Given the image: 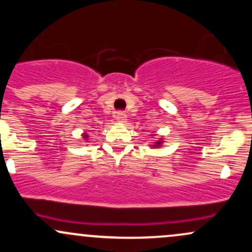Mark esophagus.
I'll return each instance as SVG.
<instances>
[{
	"label": "esophagus",
	"mask_w": 252,
	"mask_h": 252,
	"mask_svg": "<svg viewBox=\"0 0 252 252\" xmlns=\"http://www.w3.org/2000/svg\"><path fill=\"white\" fill-rule=\"evenodd\" d=\"M116 120H117V122H120V123H126V112L118 111L116 114Z\"/></svg>",
	"instance_id": "1"
}]
</instances>
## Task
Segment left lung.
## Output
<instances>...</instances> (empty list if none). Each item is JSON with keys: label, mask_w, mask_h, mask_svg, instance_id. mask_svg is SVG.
Listing matches in <instances>:
<instances>
[{"label": "left lung", "mask_w": 252, "mask_h": 252, "mask_svg": "<svg viewBox=\"0 0 252 252\" xmlns=\"http://www.w3.org/2000/svg\"><path fill=\"white\" fill-rule=\"evenodd\" d=\"M162 143H163V138H158V141H156V142H154V144H152V148H160L161 146H162Z\"/></svg>", "instance_id": "8db88e82"}]
</instances>
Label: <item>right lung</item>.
Instances as JSON below:
<instances>
[{
  "label": "right lung",
  "instance_id": "right-lung-1",
  "mask_svg": "<svg viewBox=\"0 0 252 252\" xmlns=\"http://www.w3.org/2000/svg\"><path fill=\"white\" fill-rule=\"evenodd\" d=\"M83 138H84V140H89V135L86 134V132H84V134H83Z\"/></svg>",
  "mask_w": 252,
  "mask_h": 252
}]
</instances>
